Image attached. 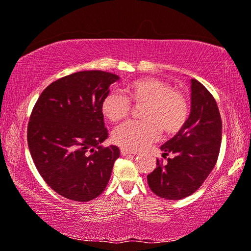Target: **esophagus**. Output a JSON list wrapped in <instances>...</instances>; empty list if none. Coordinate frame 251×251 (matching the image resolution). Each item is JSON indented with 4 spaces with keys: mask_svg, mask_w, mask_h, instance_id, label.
Returning a JSON list of instances; mask_svg holds the SVG:
<instances>
[{
    "mask_svg": "<svg viewBox=\"0 0 251 251\" xmlns=\"http://www.w3.org/2000/svg\"><path fill=\"white\" fill-rule=\"evenodd\" d=\"M121 154L122 155H128V154H136V152H134V151H130V150H127V149H124V147H122L121 149Z\"/></svg>",
    "mask_w": 251,
    "mask_h": 251,
    "instance_id": "obj_1",
    "label": "esophagus"
}]
</instances>
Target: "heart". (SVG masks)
<instances>
[{"label":"heart","mask_w":251,"mask_h":251,"mask_svg":"<svg viewBox=\"0 0 251 251\" xmlns=\"http://www.w3.org/2000/svg\"><path fill=\"white\" fill-rule=\"evenodd\" d=\"M118 91H109L102 99L101 113L111 123H117L127 116L129 102L143 105L140 110L142 121H129L119 125L111 138L115 144L136 151L156 140L160 128L163 133H177L188 121L190 107L182 93L172 89L168 82L153 77L133 80Z\"/></svg>","instance_id":"b5f03b06"}]
</instances>
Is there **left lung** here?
I'll return each mask as SVG.
<instances>
[{"label":"left lung","mask_w":251,"mask_h":251,"mask_svg":"<svg viewBox=\"0 0 251 251\" xmlns=\"http://www.w3.org/2000/svg\"><path fill=\"white\" fill-rule=\"evenodd\" d=\"M222 122L217 101L197 79H191V113L176 136L161 146L157 166L147 176L150 189L166 200H180L196 192L211 173L220 152Z\"/></svg>","instance_id":"1"}]
</instances>
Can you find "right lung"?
<instances>
[{"label":"right lung","mask_w":251,"mask_h":251,"mask_svg":"<svg viewBox=\"0 0 251 251\" xmlns=\"http://www.w3.org/2000/svg\"><path fill=\"white\" fill-rule=\"evenodd\" d=\"M117 75L78 71L42 91L27 125V145L40 176L58 194L87 202L106 189L119 149L108 137L102 99Z\"/></svg>","instance_id":"add662e5"}]
</instances>
